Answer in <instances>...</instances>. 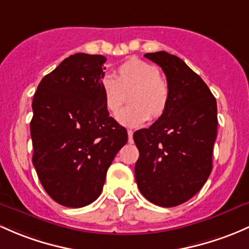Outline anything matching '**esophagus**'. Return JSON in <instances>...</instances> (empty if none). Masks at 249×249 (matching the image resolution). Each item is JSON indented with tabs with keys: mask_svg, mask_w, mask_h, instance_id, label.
Masks as SVG:
<instances>
[{
	"mask_svg": "<svg viewBox=\"0 0 249 249\" xmlns=\"http://www.w3.org/2000/svg\"><path fill=\"white\" fill-rule=\"evenodd\" d=\"M127 136H129V143H132L133 142V138H132L133 131L132 130H127Z\"/></svg>",
	"mask_w": 249,
	"mask_h": 249,
	"instance_id": "34e87169",
	"label": "esophagus"
}]
</instances>
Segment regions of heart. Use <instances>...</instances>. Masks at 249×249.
<instances>
[{
	"label": "heart",
	"mask_w": 249,
	"mask_h": 249,
	"mask_svg": "<svg viewBox=\"0 0 249 249\" xmlns=\"http://www.w3.org/2000/svg\"><path fill=\"white\" fill-rule=\"evenodd\" d=\"M104 103L109 113L116 114L130 94L131 106L120 111L117 120L122 125L137 127L166 112L171 98L168 82L160 76L158 67L138 58H130L118 67L116 77L105 75L100 83Z\"/></svg>",
	"instance_id": "b5f03b06"
}]
</instances>
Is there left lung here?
Here are the masks:
<instances>
[{"instance_id":"1","label":"left lung","mask_w":249,"mask_h":249,"mask_svg":"<svg viewBox=\"0 0 249 249\" xmlns=\"http://www.w3.org/2000/svg\"><path fill=\"white\" fill-rule=\"evenodd\" d=\"M144 56L162 68L171 98L163 116L133 133L140 151L135 178L146 199L172 208L191 199L210 175L217 104L205 82L179 57L164 51Z\"/></svg>"}]
</instances>
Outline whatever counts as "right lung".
<instances>
[{
    "label": "right lung",
    "instance_id": "1",
    "mask_svg": "<svg viewBox=\"0 0 249 249\" xmlns=\"http://www.w3.org/2000/svg\"><path fill=\"white\" fill-rule=\"evenodd\" d=\"M105 62L101 54H71L43 77L33 98V166L46 193L68 208L100 196L107 169L127 142L126 129L104 103Z\"/></svg>",
    "mask_w": 249,
    "mask_h": 249
}]
</instances>
